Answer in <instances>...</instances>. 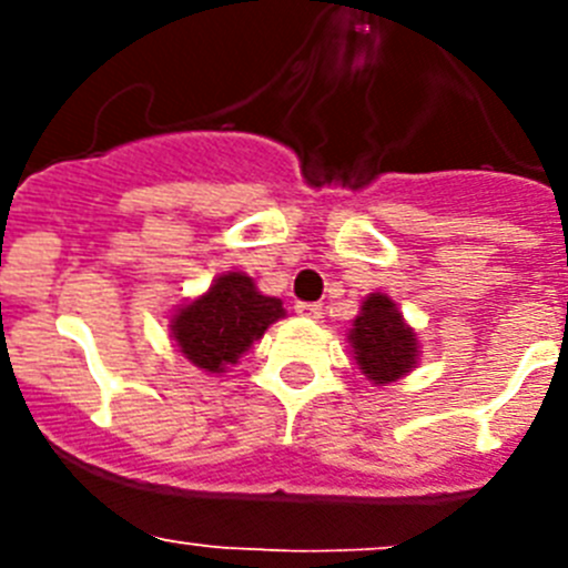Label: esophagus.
Returning a JSON list of instances; mask_svg holds the SVG:
<instances>
[{
	"label": "esophagus",
	"instance_id": "obj_1",
	"mask_svg": "<svg viewBox=\"0 0 568 568\" xmlns=\"http://www.w3.org/2000/svg\"><path fill=\"white\" fill-rule=\"evenodd\" d=\"M295 315H301V318H310V321H318L321 315H324V307H321V304H310V301H298V304H295Z\"/></svg>",
	"mask_w": 568,
	"mask_h": 568
}]
</instances>
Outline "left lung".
I'll return each mask as SVG.
<instances>
[{"instance_id":"left-lung-1","label":"left lung","mask_w":568,"mask_h":568,"mask_svg":"<svg viewBox=\"0 0 568 568\" xmlns=\"http://www.w3.org/2000/svg\"><path fill=\"white\" fill-rule=\"evenodd\" d=\"M349 341L361 373L375 384H389L409 373L418 353L415 333L406 327L393 301L378 293L364 301L361 315L349 329Z\"/></svg>"}]
</instances>
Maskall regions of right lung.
<instances>
[{
    "mask_svg": "<svg viewBox=\"0 0 568 568\" xmlns=\"http://www.w3.org/2000/svg\"><path fill=\"white\" fill-rule=\"evenodd\" d=\"M281 315V301L261 295L250 275L227 273L202 298L179 310L170 329L184 358L204 373H224Z\"/></svg>",
    "mask_w": 568,
    "mask_h": 568,
    "instance_id": "add662e5",
    "label": "right lung"
}]
</instances>
